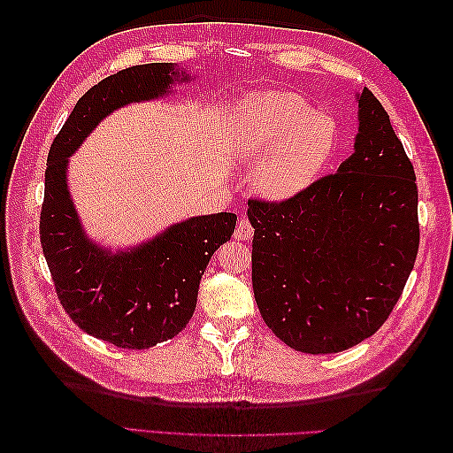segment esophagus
Returning a JSON list of instances; mask_svg holds the SVG:
<instances>
[{
  "instance_id": "34e87169",
  "label": "esophagus",
  "mask_w": 453,
  "mask_h": 453,
  "mask_svg": "<svg viewBox=\"0 0 453 453\" xmlns=\"http://www.w3.org/2000/svg\"><path fill=\"white\" fill-rule=\"evenodd\" d=\"M253 232H255V228H253V225L250 223V219H248V217H242L240 221H238V225H236L234 238H236V240H242V242L251 240V238H253Z\"/></svg>"
}]
</instances>
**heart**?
Returning <instances> with one entry per match:
<instances>
[{
    "mask_svg": "<svg viewBox=\"0 0 453 453\" xmlns=\"http://www.w3.org/2000/svg\"><path fill=\"white\" fill-rule=\"evenodd\" d=\"M340 130L298 94H251L236 107L228 145L236 162L253 168L255 193L283 202L310 188L333 160Z\"/></svg>",
    "mask_w": 453,
    "mask_h": 453,
    "instance_id": "heart-1",
    "label": "heart"
}]
</instances>
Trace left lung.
<instances>
[{"mask_svg": "<svg viewBox=\"0 0 453 453\" xmlns=\"http://www.w3.org/2000/svg\"><path fill=\"white\" fill-rule=\"evenodd\" d=\"M359 134L336 173L283 202L250 200L253 293L272 333L338 353L386 323L419 248L418 185L386 109L357 94Z\"/></svg>", "mask_w": 453, "mask_h": 453, "instance_id": "8db88e82", "label": "left lung"}]
</instances>
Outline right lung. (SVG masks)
Segmentation results:
<instances>
[{"mask_svg":"<svg viewBox=\"0 0 453 453\" xmlns=\"http://www.w3.org/2000/svg\"><path fill=\"white\" fill-rule=\"evenodd\" d=\"M188 83L177 64H143L109 75L81 96L54 138L45 170L39 238L62 308L87 334L147 349L180 334L196 308L211 255L230 240L236 213L190 217L135 248L109 251L88 240L67 190V158L109 113L157 100Z\"/></svg>","mask_w":453,"mask_h":453,"instance_id":"add662e5","label":"right lung"}]
</instances>
